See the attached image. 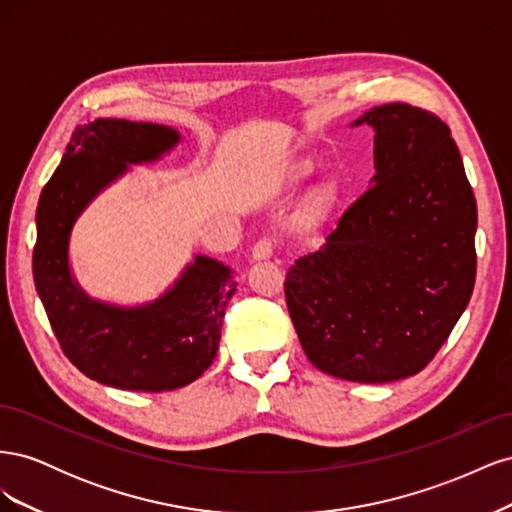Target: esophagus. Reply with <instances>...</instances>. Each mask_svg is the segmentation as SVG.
<instances>
[{"mask_svg":"<svg viewBox=\"0 0 512 512\" xmlns=\"http://www.w3.org/2000/svg\"><path fill=\"white\" fill-rule=\"evenodd\" d=\"M275 247H277L275 239H271V237H262V239H258V241H256L254 250H252V256H254V260H267V258H271V256H273Z\"/></svg>","mask_w":512,"mask_h":512,"instance_id":"34e87169","label":"esophagus"}]
</instances>
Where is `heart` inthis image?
Instances as JSON below:
<instances>
[{
  "label": "heart",
  "mask_w": 512,
  "mask_h": 512,
  "mask_svg": "<svg viewBox=\"0 0 512 512\" xmlns=\"http://www.w3.org/2000/svg\"><path fill=\"white\" fill-rule=\"evenodd\" d=\"M307 173H309V166H305V168L301 170V175H307Z\"/></svg>",
  "instance_id": "obj_1"
}]
</instances>
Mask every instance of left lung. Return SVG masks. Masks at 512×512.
<instances>
[{"instance_id":"left-lung-1","label":"left lung","mask_w":512,"mask_h":512,"mask_svg":"<svg viewBox=\"0 0 512 512\" xmlns=\"http://www.w3.org/2000/svg\"><path fill=\"white\" fill-rule=\"evenodd\" d=\"M376 130L374 185L318 252L286 273V305L320 371L393 382L425 369L476 280V198L446 123L389 102L354 126Z\"/></svg>"}]
</instances>
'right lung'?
<instances>
[{"mask_svg":"<svg viewBox=\"0 0 512 512\" xmlns=\"http://www.w3.org/2000/svg\"><path fill=\"white\" fill-rule=\"evenodd\" d=\"M177 141L158 123L79 126L38 200L34 282L57 342L87 378L123 391H173L203 374L218 354L237 286L230 269L207 256H196L162 299L134 309L91 301L72 282L68 239L79 213L128 164L156 160Z\"/></svg>","mask_w":512,"mask_h":512,"instance_id":"1","label":"right lung"}]
</instances>
